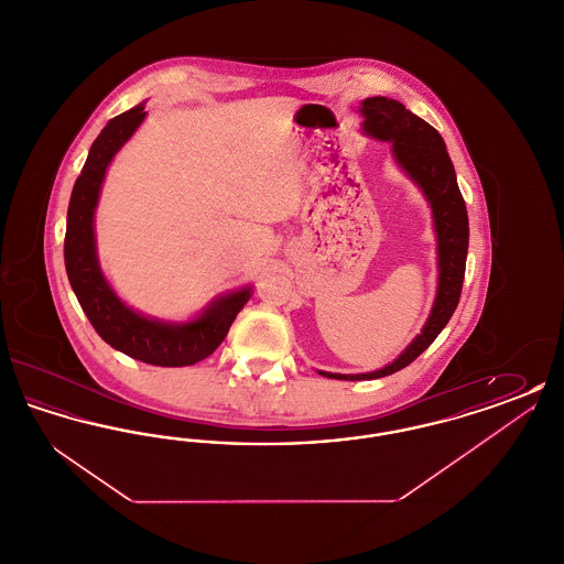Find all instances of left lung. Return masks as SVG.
<instances>
[{
    "mask_svg": "<svg viewBox=\"0 0 564 564\" xmlns=\"http://www.w3.org/2000/svg\"><path fill=\"white\" fill-rule=\"evenodd\" d=\"M366 133L393 141V154L410 177L423 188L433 209V221L437 232V262H440V285L437 297L431 311L430 322L416 340L402 355L382 370L370 375H332L319 372L336 380H372L395 375L410 366L423 350L437 338V334L451 322L455 313L469 245V219L463 194L456 184L455 166L446 152V143L430 122L405 109L403 104L387 97H372L361 104Z\"/></svg>",
    "mask_w": 564,
    "mask_h": 564,
    "instance_id": "left-lung-1",
    "label": "left lung"
}]
</instances>
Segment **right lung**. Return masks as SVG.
<instances>
[{"label":"right lung","mask_w":564,"mask_h":564,"mask_svg":"<svg viewBox=\"0 0 564 564\" xmlns=\"http://www.w3.org/2000/svg\"><path fill=\"white\" fill-rule=\"evenodd\" d=\"M145 118L141 106L111 118L93 141L88 159L72 189L65 230V270L72 290L90 325L113 347L143 364L162 368H182L209 357L226 338L251 290L219 297L196 322L169 325L137 315L111 292L95 253L93 215L97 207L106 169L120 145L134 133Z\"/></svg>","instance_id":"obj_1"}]
</instances>
